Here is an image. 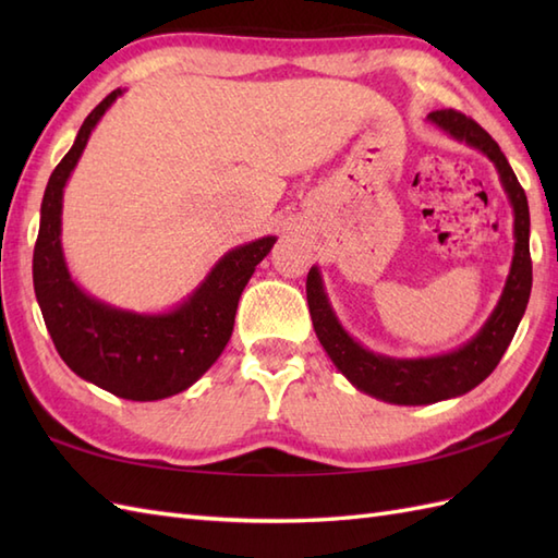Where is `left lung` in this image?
<instances>
[{
	"instance_id": "left-lung-1",
	"label": "left lung",
	"mask_w": 558,
	"mask_h": 558,
	"mask_svg": "<svg viewBox=\"0 0 558 558\" xmlns=\"http://www.w3.org/2000/svg\"><path fill=\"white\" fill-rule=\"evenodd\" d=\"M426 120L450 138L477 148L494 162L513 208L515 246L501 298L496 302L492 316L477 330V336H472L465 345L450 352L412 360L372 352L354 340L342 328L333 306L328 302L322 270L312 266L310 276H306V302H310L318 342L328 352L330 362L338 366V372L354 388L384 402H393V405H429V402L458 398L480 386L496 369V364L501 362L504 352L511 345L532 290L527 196L499 144L477 122H472L470 117L456 110H436L429 112Z\"/></svg>"
}]
</instances>
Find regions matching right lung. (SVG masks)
Returning a JSON list of instances; mask_svg holds the SVG:
<instances>
[{
	"instance_id": "right-lung-1",
	"label": "right lung",
	"mask_w": 558,
	"mask_h": 558,
	"mask_svg": "<svg viewBox=\"0 0 558 558\" xmlns=\"http://www.w3.org/2000/svg\"><path fill=\"white\" fill-rule=\"evenodd\" d=\"M112 90L86 122L47 182L33 252V288L59 357L74 374L124 400H162L204 376L232 336L236 302L278 236L230 248L184 302L138 314L90 298L76 286L62 248L64 186L90 132L122 96Z\"/></svg>"
}]
</instances>
